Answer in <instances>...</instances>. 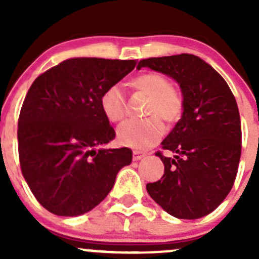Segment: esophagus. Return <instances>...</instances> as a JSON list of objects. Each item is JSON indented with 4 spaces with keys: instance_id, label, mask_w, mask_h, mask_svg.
Masks as SVG:
<instances>
[{
    "instance_id": "34e87169",
    "label": "esophagus",
    "mask_w": 259,
    "mask_h": 259,
    "mask_svg": "<svg viewBox=\"0 0 259 259\" xmlns=\"http://www.w3.org/2000/svg\"><path fill=\"white\" fill-rule=\"evenodd\" d=\"M145 153L140 152V150H134V161H139L141 158L145 157Z\"/></svg>"
}]
</instances>
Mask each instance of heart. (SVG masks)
I'll use <instances>...</instances> for the list:
<instances>
[{
	"label": "heart",
	"instance_id": "heart-1",
	"mask_svg": "<svg viewBox=\"0 0 259 259\" xmlns=\"http://www.w3.org/2000/svg\"><path fill=\"white\" fill-rule=\"evenodd\" d=\"M134 91L150 98L146 119H131L118 128L119 141L136 150H146L161 140L166 123H175L184 111V96L182 91L171 85L170 80L159 72H145L130 81ZM101 109L110 122H120L127 115V102L120 88L109 87L101 96Z\"/></svg>",
	"mask_w": 259,
	"mask_h": 259
}]
</instances>
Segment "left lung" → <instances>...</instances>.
I'll return each mask as SVG.
<instances>
[{
    "mask_svg": "<svg viewBox=\"0 0 259 259\" xmlns=\"http://www.w3.org/2000/svg\"><path fill=\"white\" fill-rule=\"evenodd\" d=\"M149 67L180 84L182 119L155 155L164 164L161 180L146 184L150 197L170 215L198 219L214 211L232 188L241 155V122L235 96L226 80L193 54L148 58Z\"/></svg>",
    "mask_w": 259,
    "mask_h": 259,
    "instance_id": "1",
    "label": "left lung"
}]
</instances>
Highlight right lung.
<instances>
[{"instance_id":"1","label":"right lung","mask_w":259,"mask_h":259,"mask_svg":"<svg viewBox=\"0 0 259 259\" xmlns=\"http://www.w3.org/2000/svg\"><path fill=\"white\" fill-rule=\"evenodd\" d=\"M136 63L71 58L32 83L18 120V150L23 176L48 211L61 217L91 211L132 162L130 148H95L115 137L101 109L102 93Z\"/></svg>"}]
</instances>
